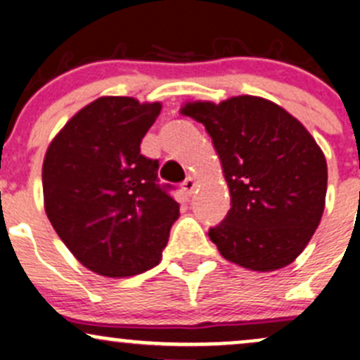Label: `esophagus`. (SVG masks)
Wrapping results in <instances>:
<instances>
[{"instance_id":"esophagus-1","label":"esophagus","mask_w":360,"mask_h":360,"mask_svg":"<svg viewBox=\"0 0 360 360\" xmlns=\"http://www.w3.org/2000/svg\"><path fill=\"white\" fill-rule=\"evenodd\" d=\"M181 188H184L185 194L191 195L192 192H194V188H195V180L192 179V176H187V179L181 181Z\"/></svg>"}]
</instances>
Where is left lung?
<instances>
[{
	"label": "left lung",
	"instance_id": "1",
	"mask_svg": "<svg viewBox=\"0 0 360 360\" xmlns=\"http://www.w3.org/2000/svg\"><path fill=\"white\" fill-rule=\"evenodd\" d=\"M222 162L231 210L208 236L231 262L273 271L290 264L319 227L327 165L300 120L268 99L238 96L188 103Z\"/></svg>",
	"mask_w": 360,
	"mask_h": 360
}]
</instances>
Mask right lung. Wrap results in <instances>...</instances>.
I'll return each instance as SVG.
<instances>
[{"mask_svg": "<svg viewBox=\"0 0 360 360\" xmlns=\"http://www.w3.org/2000/svg\"><path fill=\"white\" fill-rule=\"evenodd\" d=\"M161 103L108 96L82 108L44 161L45 212L63 243L91 271L133 276L159 264L180 205L159 184L158 159L140 143Z\"/></svg>", "mask_w": 360, "mask_h": 360, "instance_id": "1", "label": "right lung"}]
</instances>
